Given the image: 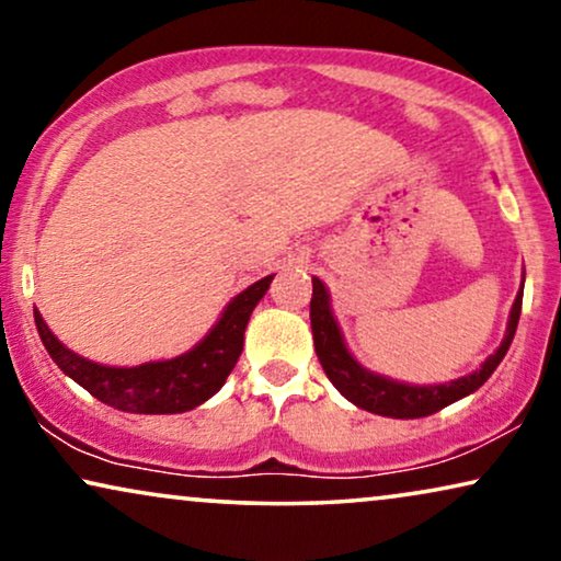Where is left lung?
Segmentation results:
<instances>
[{
	"mask_svg": "<svg viewBox=\"0 0 561 561\" xmlns=\"http://www.w3.org/2000/svg\"><path fill=\"white\" fill-rule=\"evenodd\" d=\"M311 283H313V296H311L313 347H317L319 363L324 367L327 378L332 380V386L340 390L350 403H355L357 409H365L388 419L432 416V413L442 411L444 405L474 393V390H478L482 382L495 373V367L501 365L505 352H508L513 334H516V327H518L520 301H524V283H520L516 301L511 306L508 327H505L501 347H497L493 355L480 365V370L449 382H436V386H411V382H401V380L386 378V375L367 370V367H363L355 357H352L347 344H344L342 329L336 324L332 313V298H329L327 286L319 278H311Z\"/></svg>",
	"mask_w": 561,
	"mask_h": 561,
	"instance_id": "1",
	"label": "left lung"
}]
</instances>
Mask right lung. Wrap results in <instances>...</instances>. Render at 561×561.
<instances>
[{
    "mask_svg": "<svg viewBox=\"0 0 561 561\" xmlns=\"http://www.w3.org/2000/svg\"><path fill=\"white\" fill-rule=\"evenodd\" d=\"M271 280L273 275H265L237 294L225 306L209 334L188 352L135 367L99 365L68 350L50 332L37 309L35 327L53 363L102 403L127 413H183L209 401L225 386L227 375L234 370L242 355L250 313L271 288Z\"/></svg>",
    "mask_w": 561,
    "mask_h": 561,
    "instance_id": "obj_1",
    "label": "right lung"
}]
</instances>
